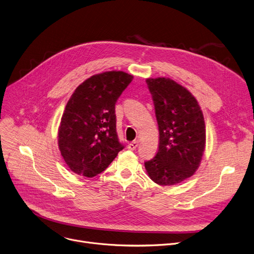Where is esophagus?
<instances>
[{"instance_id":"obj_1","label":"esophagus","mask_w":254,"mask_h":254,"mask_svg":"<svg viewBox=\"0 0 254 254\" xmlns=\"http://www.w3.org/2000/svg\"><path fill=\"white\" fill-rule=\"evenodd\" d=\"M138 146V141L137 140H133L132 142H130L129 144H128V148L129 150H131V151H133V150H135V148Z\"/></svg>"}]
</instances>
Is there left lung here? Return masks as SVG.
Segmentation results:
<instances>
[{
    "label": "left lung",
    "mask_w": 254,
    "mask_h": 254,
    "mask_svg": "<svg viewBox=\"0 0 254 254\" xmlns=\"http://www.w3.org/2000/svg\"><path fill=\"white\" fill-rule=\"evenodd\" d=\"M159 126L156 156L144 162L151 180L173 186L199 168L206 143L203 113L193 95L169 78L146 79Z\"/></svg>",
    "instance_id": "left-lung-1"
}]
</instances>
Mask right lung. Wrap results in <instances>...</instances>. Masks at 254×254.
<instances>
[{
    "instance_id": "add662e5",
    "label": "right lung",
    "mask_w": 254,
    "mask_h": 254,
    "mask_svg": "<svg viewBox=\"0 0 254 254\" xmlns=\"http://www.w3.org/2000/svg\"><path fill=\"white\" fill-rule=\"evenodd\" d=\"M132 80L121 70L104 71L85 80L71 94L58 128V146L72 172L93 177L124 148L117 135L115 106Z\"/></svg>"
}]
</instances>
